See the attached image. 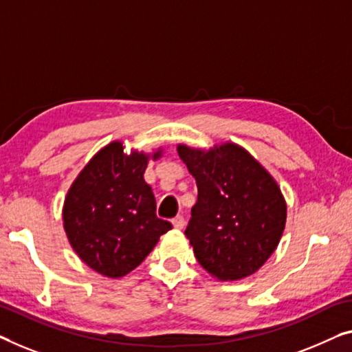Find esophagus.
Segmentation results:
<instances>
[{
	"label": "esophagus",
	"instance_id": "34e87169",
	"mask_svg": "<svg viewBox=\"0 0 352 352\" xmlns=\"http://www.w3.org/2000/svg\"><path fill=\"white\" fill-rule=\"evenodd\" d=\"M172 224H174L175 229H183V226H185V218L178 214V217H175L174 219H172Z\"/></svg>",
	"mask_w": 352,
	"mask_h": 352
}]
</instances>
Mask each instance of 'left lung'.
I'll list each match as a JSON object with an SVG mask.
<instances>
[{
    "label": "left lung",
    "mask_w": 352,
    "mask_h": 352,
    "mask_svg": "<svg viewBox=\"0 0 352 352\" xmlns=\"http://www.w3.org/2000/svg\"><path fill=\"white\" fill-rule=\"evenodd\" d=\"M196 178L197 202L185 230L199 264L221 281L259 270L280 243L286 202L269 172L242 146H177Z\"/></svg>",
    "instance_id": "8db88e82"
}]
</instances>
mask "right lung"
I'll list each match as a JSON object with an SVG mask.
<instances>
[{
  "mask_svg": "<svg viewBox=\"0 0 352 352\" xmlns=\"http://www.w3.org/2000/svg\"><path fill=\"white\" fill-rule=\"evenodd\" d=\"M161 150L151 158L158 160ZM150 156L126 155L122 142L99 150L72 183L63 206L67 240L85 264L109 278L128 275L172 224L156 217L144 180Z\"/></svg>",
  "mask_w": 352,
  "mask_h": 352,
  "instance_id": "add662e5",
  "label": "right lung"
}]
</instances>
